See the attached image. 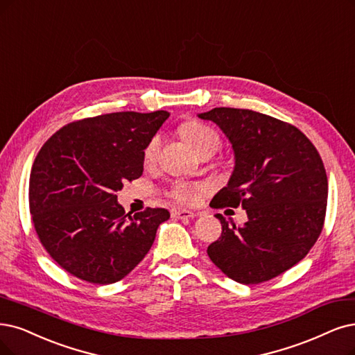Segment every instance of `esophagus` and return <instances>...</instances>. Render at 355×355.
I'll return each mask as SVG.
<instances>
[{"instance_id": "1", "label": "esophagus", "mask_w": 355, "mask_h": 355, "mask_svg": "<svg viewBox=\"0 0 355 355\" xmlns=\"http://www.w3.org/2000/svg\"><path fill=\"white\" fill-rule=\"evenodd\" d=\"M171 215H173V218H177V219H187V218H194L196 214L190 212V211H184V209H181V211H173L171 212Z\"/></svg>"}]
</instances>
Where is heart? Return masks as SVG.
Instances as JSON below:
<instances>
[{"mask_svg": "<svg viewBox=\"0 0 355 355\" xmlns=\"http://www.w3.org/2000/svg\"><path fill=\"white\" fill-rule=\"evenodd\" d=\"M180 133L189 143V146L199 156L203 153L214 155L220 148V137L216 131L199 121H186L184 124H181ZM159 146H161V137L155 135L153 137H150L146 146H144V150H143L144 162L149 164L155 161L157 150H159ZM200 193H202V187L189 184V182L178 181L173 187H171L169 198L181 205H191L199 199Z\"/></svg>", "mask_w": 355, "mask_h": 355, "instance_id": "heart-1", "label": "heart"}]
</instances>
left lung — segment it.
<instances>
[{
	"label": "left lung",
	"instance_id": "left-lung-1",
	"mask_svg": "<svg viewBox=\"0 0 355 355\" xmlns=\"http://www.w3.org/2000/svg\"><path fill=\"white\" fill-rule=\"evenodd\" d=\"M214 121L232 144L235 166L211 206L247 212L241 227L222 215L220 237L207 254L228 278L260 284L284 273L318 241L327 205L322 157L301 131L250 110L214 108L199 114Z\"/></svg>",
	"mask_w": 355,
	"mask_h": 355
}]
</instances>
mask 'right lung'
I'll list each match as a JSON object with an SVG mask.
<instances>
[{
	"instance_id": "obj_1",
	"label": "right lung",
	"mask_w": 355,
	"mask_h": 355,
	"mask_svg": "<svg viewBox=\"0 0 355 355\" xmlns=\"http://www.w3.org/2000/svg\"><path fill=\"white\" fill-rule=\"evenodd\" d=\"M166 111L112 112L70 123L35 157L29 207L39 240L73 277L96 285L123 279L148 254L161 207L131 216L115 191L143 174V150Z\"/></svg>"
}]
</instances>
